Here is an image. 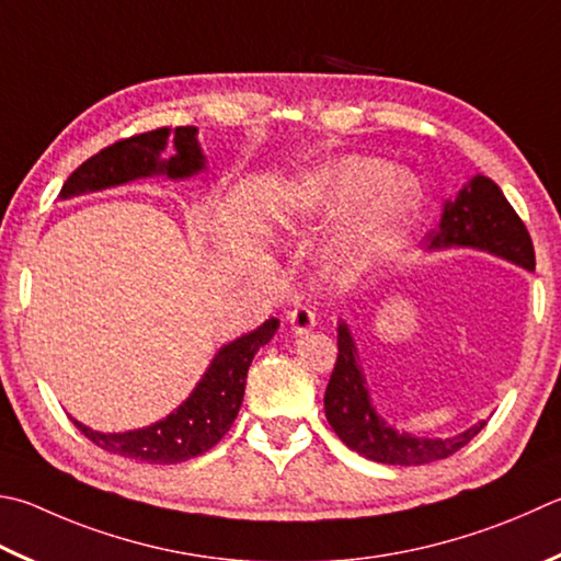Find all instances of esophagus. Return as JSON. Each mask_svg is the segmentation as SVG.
Wrapping results in <instances>:
<instances>
[{
    "label": "esophagus",
    "instance_id": "1",
    "mask_svg": "<svg viewBox=\"0 0 561 561\" xmlns=\"http://www.w3.org/2000/svg\"><path fill=\"white\" fill-rule=\"evenodd\" d=\"M289 323L294 333H307L316 325V313L309 307H294L289 311Z\"/></svg>",
    "mask_w": 561,
    "mask_h": 561
}]
</instances>
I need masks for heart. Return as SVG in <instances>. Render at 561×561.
Wrapping results in <instances>:
<instances>
[{"instance_id":"1","label":"heart","mask_w":561,"mask_h":561,"mask_svg":"<svg viewBox=\"0 0 561 561\" xmlns=\"http://www.w3.org/2000/svg\"><path fill=\"white\" fill-rule=\"evenodd\" d=\"M420 186L375 157L333 159L301 179L284 206L291 232L319 230L351 210L325 250V270L358 274L382 260L412 226L420 210Z\"/></svg>"}]
</instances>
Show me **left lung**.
I'll return each instance as SVG.
<instances>
[{
  "mask_svg": "<svg viewBox=\"0 0 561 561\" xmlns=\"http://www.w3.org/2000/svg\"><path fill=\"white\" fill-rule=\"evenodd\" d=\"M426 240L430 248H478L527 270L535 267L533 238L523 218L507 203L497 183L485 176H476L454 203H446L439 228H434ZM323 410L331 430L348 449L370 461L392 466H420L449 458L488 424L478 422L451 439H420L387 426L370 404L358 353L345 323L339 325V358L325 387Z\"/></svg>",
  "mask_w": 561,
  "mask_h": 561,
  "instance_id": "1",
  "label": "left lung"
}]
</instances>
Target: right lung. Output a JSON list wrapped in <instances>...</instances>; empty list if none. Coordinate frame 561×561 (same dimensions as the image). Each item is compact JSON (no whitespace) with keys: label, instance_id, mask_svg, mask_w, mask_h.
<instances>
[{"label":"right lung","instance_id":"right-lung-1","mask_svg":"<svg viewBox=\"0 0 561 561\" xmlns=\"http://www.w3.org/2000/svg\"><path fill=\"white\" fill-rule=\"evenodd\" d=\"M174 138L178 157L161 160L160 151ZM203 169V154L196 141V127H159L141 135L117 139L115 145L100 149L95 157L83 161L60 188V196L117 186L139 176L167 174L183 179ZM277 319L264 321L257 331L232 341L220 348L208 373L203 375L196 390L167 420L147 426V430L125 434H100L73 422L80 434L110 454L147 463H181L193 456L213 449L236 422L242 394H245L248 368L264 343L277 333Z\"/></svg>","mask_w":561,"mask_h":561}]
</instances>
